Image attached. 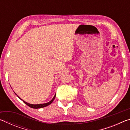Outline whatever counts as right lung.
Wrapping results in <instances>:
<instances>
[{"mask_svg":"<svg viewBox=\"0 0 130 130\" xmlns=\"http://www.w3.org/2000/svg\"><path fill=\"white\" fill-rule=\"evenodd\" d=\"M15 93V92H14ZM16 94V93H15ZM16 95H17V94H16ZM17 96L18 97V98L20 99L21 100H22L23 102L25 103V104H26V105H27L28 107H31V108H35V109H37V108H43V107H46V106H47V105H50V104H52V103L54 101V99H55V98H56V94H55V95L54 96V97H53V98L49 102H48V103H44V104H30V103H27V102H26L25 101H24V100H23L22 99H21L20 98H19V97L17 95Z\"/></svg>","mask_w":130,"mask_h":130,"instance_id":"add662e5","label":"right lung"}]
</instances>
